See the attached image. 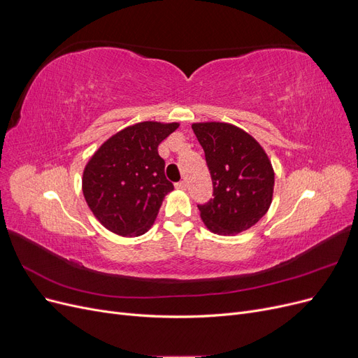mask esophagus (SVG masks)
Masks as SVG:
<instances>
[{"mask_svg":"<svg viewBox=\"0 0 358 358\" xmlns=\"http://www.w3.org/2000/svg\"><path fill=\"white\" fill-rule=\"evenodd\" d=\"M176 188H178V189H183V191H185V189L188 188V183H187L185 180H180V182H178V183H176Z\"/></svg>","mask_w":358,"mask_h":358,"instance_id":"esophagus-1","label":"esophagus"}]
</instances>
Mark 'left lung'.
Masks as SVG:
<instances>
[{"label":"left lung","instance_id":"left-lung-1","mask_svg":"<svg viewBox=\"0 0 358 358\" xmlns=\"http://www.w3.org/2000/svg\"><path fill=\"white\" fill-rule=\"evenodd\" d=\"M213 183V199L199 204L208 229L233 236L251 229L268 210L275 171L264 149L242 128L225 122L192 124Z\"/></svg>","mask_w":358,"mask_h":358}]
</instances>
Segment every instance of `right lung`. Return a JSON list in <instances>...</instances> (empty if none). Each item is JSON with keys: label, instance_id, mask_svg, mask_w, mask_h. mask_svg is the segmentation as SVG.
I'll return each instance as SVG.
<instances>
[{"label": "right lung", "instance_id": "obj_1", "mask_svg": "<svg viewBox=\"0 0 358 358\" xmlns=\"http://www.w3.org/2000/svg\"><path fill=\"white\" fill-rule=\"evenodd\" d=\"M178 122H138L107 138L83 170L82 189L94 216L124 237L145 234L173 189L158 145Z\"/></svg>", "mask_w": 358, "mask_h": 358}]
</instances>
